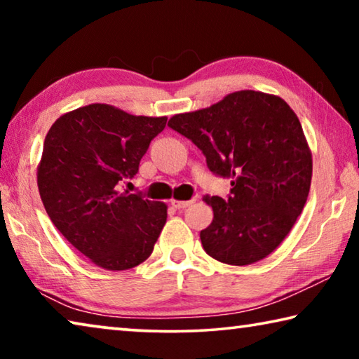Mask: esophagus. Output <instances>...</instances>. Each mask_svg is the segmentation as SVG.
<instances>
[{"mask_svg": "<svg viewBox=\"0 0 359 359\" xmlns=\"http://www.w3.org/2000/svg\"><path fill=\"white\" fill-rule=\"evenodd\" d=\"M194 201H196V199H190V201H175V199H172L171 204L175 209H185L188 205H191Z\"/></svg>", "mask_w": 359, "mask_h": 359, "instance_id": "esophagus-1", "label": "esophagus"}]
</instances>
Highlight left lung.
<instances>
[{
    "mask_svg": "<svg viewBox=\"0 0 359 359\" xmlns=\"http://www.w3.org/2000/svg\"><path fill=\"white\" fill-rule=\"evenodd\" d=\"M168 126L203 151L212 172L231 179L228 199L205 196L214 209L199 234L205 253L247 266L274 252L301 215L312 180V154L293 109L278 96L241 90L174 115Z\"/></svg>",
    "mask_w": 359,
    "mask_h": 359,
    "instance_id": "obj_1",
    "label": "left lung"
}]
</instances>
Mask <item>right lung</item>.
Here are the masks:
<instances>
[{
  "label": "right lung",
  "instance_id": "right-lung-1",
  "mask_svg": "<svg viewBox=\"0 0 359 359\" xmlns=\"http://www.w3.org/2000/svg\"><path fill=\"white\" fill-rule=\"evenodd\" d=\"M166 121L88 104L62 115L47 133L38 168L42 204L60 233L96 266L131 269L154 252L166 204L120 191V185L137 174Z\"/></svg>",
  "mask_w": 359,
  "mask_h": 359
}]
</instances>
